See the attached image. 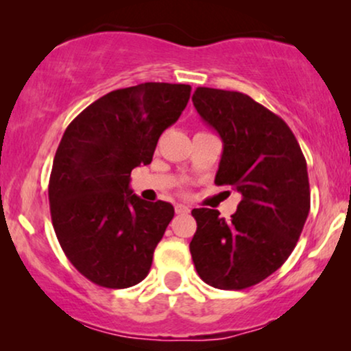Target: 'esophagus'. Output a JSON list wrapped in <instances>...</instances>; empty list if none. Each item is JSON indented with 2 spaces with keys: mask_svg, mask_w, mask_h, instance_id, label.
<instances>
[{
  "mask_svg": "<svg viewBox=\"0 0 351 351\" xmlns=\"http://www.w3.org/2000/svg\"><path fill=\"white\" fill-rule=\"evenodd\" d=\"M175 211L178 213V215H186V213H189V208L186 206V204H176Z\"/></svg>",
  "mask_w": 351,
  "mask_h": 351,
  "instance_id": "esophagus-1",
  "label": "esophagus"
}]
</instances>
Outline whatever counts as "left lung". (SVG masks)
Segmentation results:
<instances>
[{
  "label": "left lung",
  "mask_w": 351,
  "mask_h": 351,
  "mask_svg": "<svg viewBox=\"0 0 351 351\" xmlns=\"http://www.w3.org/2000/svg\"><path fill=\"white\" fill-rule=\"evenodd\" d=\"M193 106L223 140L215 183L231 184L243 199L231 221L193 209L189 252L206 284L241 291L276 272L295 247L310 211L307 162L289 125L249 95L198 87Z\"/></svg>",
  "instance_id": "1"
}]
</instances>
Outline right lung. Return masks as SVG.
<instances>
[{"mask_svg": "<svg viewBox=\"0 0 351 351\" xmlns=\"http://www.w3.org/2000/svg\"><path fill=\"white\" fill-rule=\"evenodd\" d=\"M191 87L145 82L95 100L64 132L49 180L52 226L77 271L107 289L142 282L175 209L140 199L130 173L152 163Z\"/></svg>", "mask_w": 351, "mask_h": 351, "instance_id": "1", "label": "right lung"}]
</instances>
